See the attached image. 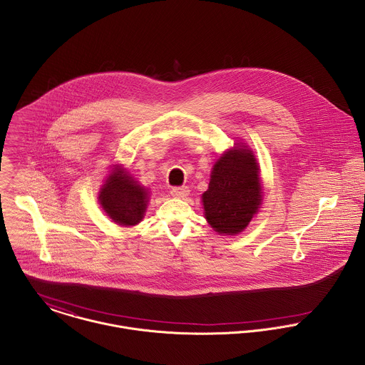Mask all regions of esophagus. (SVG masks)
<instances>
[{"instance_id": "obj_1", "label": "esophagus", "mask_w": 365, "mask_h": 365, "mask_svg": "<svg viewBox=\"0 0 365 365\" xmlns=\"http://www.w3.org/2000/svg\"><path fill=\"white\" fill-rule=\"evenodd\" d=\"M190 194L188 187H174L171 188V195L174 198H185Z\"/></svg>"}]
</instances>
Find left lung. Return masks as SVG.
<instances>
[{
    "instance_id": "obj_1",
    "label": "left lung",
    "mask_w": 365,
    "mask_h": 365,
    "mask_svg": "<svg viewBox=\"0 0 365 365\" xmlns=\"http://www.w3.org/2000/svg\"><path fill=\"white\" fill-rule=\"evenodd\" d=\"M202 202L205 217L217 233L245 230L261 204L259 165L250 150H230L215 163Z\"/></svg>"
}]
</instances>
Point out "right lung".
<instances>
[{"label": "right lung", "instance_id": "right-lung-1", "mask_svg": "<svg viewBox=\"0 0 365 365\" xmlns=\"http://www.w3.org/2000/svg\"><path fill=\"white\" fill-rule=\"evenodd\" d=\"M100 202L108 216L122 226L138 225L149 202L148 192L122 168L113 170L100 192Z\"/></svg>", "mask_w": 365, "mask_h": 365}]
</instances>
